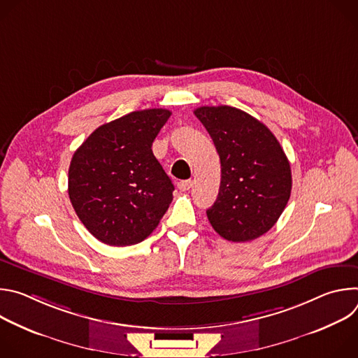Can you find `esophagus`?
<instances>
[{"label": "esophagus", "mask_w": 358, "mask_h": 358, "mask_svg": "<svg viewBox=\"0 0 358 358\" xmlns=\"http://www.w3.org/2000/svg\"><path fill=\"white\" fill-rule=\"evenodd\" d=\"M192 187V181L191 180H185V181H180L178 182V189L180 191H188Z\"/></svg>", "instance_id": "34e87169"}]
</instances>
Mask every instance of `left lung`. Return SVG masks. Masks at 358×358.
Here are the masks:
<instances>
[{"label": "left lung", "instance_id": "1", "mask_svg": "<svg viewBox=\"0 0 358 358\" xmlns=\"http://www.w3.org/2000/svg\"><path fill=\"white\" fill-rule=\"evenodd\" d=\"M194 115L210 133L221 160V185L207 217L232 242L266 234L282 215L292 191V171L273 133L231 106H202Z\"/></svg>", "mask_w": 358, "mask_h": 358}]
</instances>
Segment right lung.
<instances>
[{"label":"right lung","mask_w":358,"mask_h":358,"mask_svg":"<svg viewBox=\"0 0 358 358\" xmlns=\"http://www.w3.org/2000/svg\"><path fill=\"white\" fill-rule=\"evenodd\" d=\"M171 112L145 109L97 127L75 151L68 192L86 229L100 242L127 246L155 231L174 185L152 155Z\"/></svg>","instance_id":"right-lung-1"}]
</instances>
